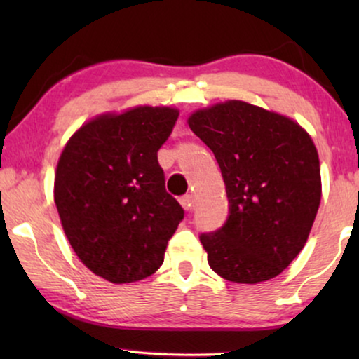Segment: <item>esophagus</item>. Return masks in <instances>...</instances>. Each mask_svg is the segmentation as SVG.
I'll list each match as a JSON object with an SVG mask.
<instances>
[{"label":"esophagus","mask_w":359,"mask_h":359,"mask_svg":"<svg viewBox=\"0 0 359 359\" xmlns=\"http://www.w3.org/2000/svg\"><path fill=\"white\" fill-rule=\"evenodd\" d=\"M180 203H181V205H183L184 208V210H188V212H191V210L194 209V198L191 194H186V196H183V198L180 199Z\"/></svg>","instance_id":"esophagus-1"}]
</instances>
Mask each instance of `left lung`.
<instances>
[{"label": "left lung", "instance_id": "obj_1", "mask_svg": "<svg viewBox=\"0 0 359 359\" xmlns=\"http://www.w3.org/2000/svg\"><path fill=\"white\" fill-rule=\"evenodd\" d=\"M191 130L214 151L227 189L222 229L201 235L220 278H276L306 245L322 198L320 161L307 130L279 112L230 100L194 111Z\"/></svg>", "mask_w": 359, "mask_h": 359}]
</instances>
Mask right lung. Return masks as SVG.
Listing matches in <instances>:
<instances>
[{
    "label": "right lung",
    "instance_id": "right-lung-1",
    "mask_svg": "<svg viewBox=\"0 0 359 359\" xmlns=\"http://www.w3.org/2000/svg\"><path fill=\"white\" fill-rule=\"evenodd\" d=\"M178 116L171 106L104 112L63 147L53 181L63 232L81 263L106 281L151 276L184 217L156 158Z\"/></svg>",
    "mask_w": 359,
    "mask_h": 359
}]
</instances>
